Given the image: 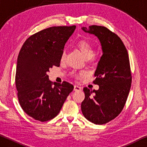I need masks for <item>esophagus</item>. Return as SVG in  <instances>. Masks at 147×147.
<instances>
[{"mask_svg":"<svg viewBox=\"0 0 147 147\" xmlns=\"http://www.w3.org/2000/svg\"><path fill=\"white\" fill-rule=\"evenodd\" d=\"M82 90V88L78 86H74V91H79Z\"/></svg>","mask_w":147,"mask_h":147,"instance_id":"34e87169","label":"esophagus"}]
</instances>
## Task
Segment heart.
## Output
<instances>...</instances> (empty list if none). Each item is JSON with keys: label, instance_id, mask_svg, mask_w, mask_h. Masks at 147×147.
I'll list each match as a JSON object with an SVG mask.
<instances>
[{"label": "heart", "instance_id": "heart-1", "mask_svg": "<svg viewBox=\"0 0 147 147\" xmlns=\"http://www.w3.org/2000/svg\"><path fill=\"white\" fill-rule=\"evenodd\" d=\"M76 47L80 50V51L81 52V53L86 59H91L94 55V49L93 45L85 39H82L77 42L76 43ZM65 57V53L63 52L61 56V60L64 59ZM78 75L82 77L86 76L87 75V73L84 71H81L79 73Z\"/></svg>", "mask_w": 147, "mask_h": 147}]
</instances>
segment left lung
Masks as SVG:
<instances>
[{
	"mask_svg": "<svg viewBox=\"0 0 147 147\" xmlns=\"http://www.w3.org/2000/svg\"><path fill=\"white\" fill-rule=\"evenodd\" d=\"M82 29L97 37L103 54L93 81L99 89L91 91L84 88L85 98L81 109L88 121L104 124L120 114L127 100L131 84L128 54L121 38L106 27L91 25Z\"/></svg>",
	"mask_w": 147,
	"mask_h": 147,
	"instance_id": "8db88e82",
	"label": "left lung"
}]
</instances>
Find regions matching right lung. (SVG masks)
Wrapping results in <instances>:
<instances>
[{"label":"right lung","instance_id":"add662e5","mask_svg":"<svg viewBox=\"0 0 147 147\" xmlns=\"http://www.w3.org/2000/svg\"><path fill=\"white\" fill-rule=\"evenodd\" d=\"M76 26H53L32 35L17 58L16 86L22 109L36 121H48L60 111L74 86L67 82H53L47 73L59 67L67 41Z\"/></svg>","mask_w":147,"mask_h":147}]
</instances>
